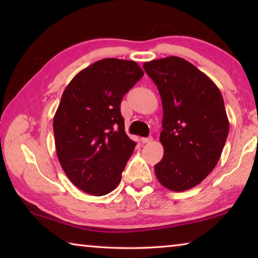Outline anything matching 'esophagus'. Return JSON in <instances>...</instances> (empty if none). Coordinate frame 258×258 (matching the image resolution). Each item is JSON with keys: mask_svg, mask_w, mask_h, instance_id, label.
<instances>
[{"mask_svg": "<svg viewBox=\"0 0 258 258\" xmlns=\"http://www.w3.org/2000/svg\"><path fill=\"white\" fill-rule=\"evenodd\" d=\"M151 141H152V138L151 137H149V138H142L141 139V142L142 143H149Z\"/></svg>", "mask_w": 258, "mask_h": 258, "instance_id": "1", "label": "esophagus"}]
</instances>
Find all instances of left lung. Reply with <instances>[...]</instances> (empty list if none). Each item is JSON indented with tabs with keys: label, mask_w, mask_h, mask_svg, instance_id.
Segmentation results:
<instances>
[{
	"label": "left lung",
	"mask_w": 258,
	"mask_h": 258,
	"mask_svg": "<svg viewBox=\"0 0 258 258\" xmlns=\"http://www.w3.org/2000/svg\"><path fill=\"white\" fill-rule=\"evenodd\" d=\"M163 103L164 156L156 176L172 191L198 185L215 167L229 134L223 97L211 78L178 56L145 62Z\"/></svg>",
	"instance_id": "obj_1"
}]
</instances>
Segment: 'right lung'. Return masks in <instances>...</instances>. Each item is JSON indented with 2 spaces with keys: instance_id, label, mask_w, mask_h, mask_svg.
I'll use <instances>...</instances> for the list:
<instances>
[{
  "instance_id": "1",
  "label": "right lung",
  "mask_w": 258,
  "mask_h": 258,
  "mask_svg": "<svg viewBox=\"0 0 258 258\" xmlns=\"http://www.w3.org/2000/svg\"><path fill=\"white\" fill-rule=\"evenodd\" d=\"M135 61L106 58L83 69L63 91L53 118L56 156L78 189L104 196L119 184L135 143L120 102L141 80Z\"/></svg>"
}]
</instances>
